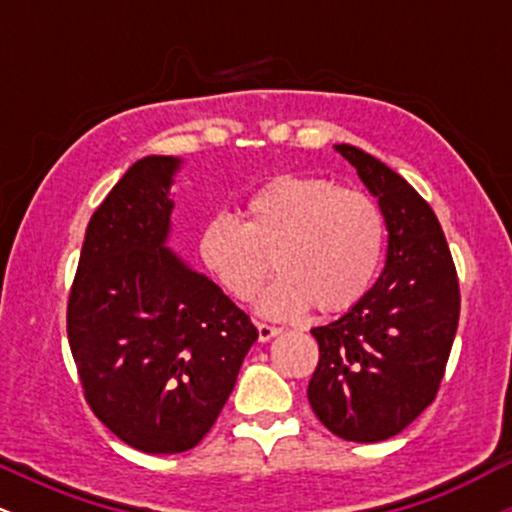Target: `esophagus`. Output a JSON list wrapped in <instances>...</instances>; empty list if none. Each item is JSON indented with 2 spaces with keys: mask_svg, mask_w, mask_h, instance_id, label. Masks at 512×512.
<instances>
[{
  "mask_svg": "<svg viewBox=\"0 0 512 512\" xmlns=\"http://www.w3.org/2000/svg\"><path fill=\"white\" fill-rule=\"evenodd\" d=\"M281 330L274 325H267V322H257V334H260V342H269V339L276 337Z\"/></svg>",
  "mask_w": 512,
  "mask_h": 512,
  "instance_id": "esophagus-1",
  "label": "esophagus"
}]
</instances>
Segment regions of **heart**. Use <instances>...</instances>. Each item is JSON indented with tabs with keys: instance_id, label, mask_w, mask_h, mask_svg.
Listing matches in <instances>:
<instances>
[{
	"instance_id": "heart-1",
	"label": "heart",
	"mask_w": 512,
	"mask_h": 512,
	"mask_svg": "<svg viewBox=\"0 0 512 512\" xmlns=\"http://www.w3.org/2000/svg\"><path fill=\"white\" fill-rule=\"evenodd\" d=\"M245 221L216 214L204 223L197 252L204 269L236 301L262 293L269 317L301 315L313 305L334 315L361 301L385 245L383 211L368 195L315 175H276L245 202Z\"/></svg>"
}]
</instances>
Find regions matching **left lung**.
Wrapping results in <instances>:
<instances>
[{"mask_svg":"<svg viewBox=\"0 0 512 512\" xmlns=\"http://www.w3.org/2000/svg\"><path fill=\"white\" fill-rule=\"evenodd\" d=\"M334 149L378 197L387 260L349 313L310 330L320 361L308 399L334 436L378 443L402 433L436 399L460 320V284L426 199L366 151Z\"/></svg>","mask_w":512,"mask_h":512,"instance_id":"left-lung-1","label":"left lung"}]
</instances>
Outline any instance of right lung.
<instances>
[{"label": "right lung", "instance_id": "1", "mask_svg": "<svg viewBox=\"0 0 512 512\" xmlns=\"http://www.w3.org/2000/svg\"><path fill=\"white\" fill-rule=\"evenodd\" d=\"M180 161L146 156L88 221L67 303L86 404L129 448L192 450L219 419L257 330L166 248Z\"/></svg>", "mask_w": 512, "mask_h": 512}]
</instances>
